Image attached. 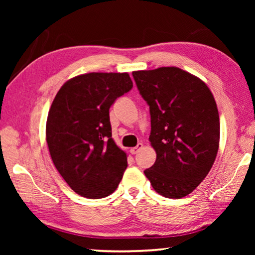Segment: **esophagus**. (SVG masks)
<instances>
[{"mask_svg": "<svg viewBox=\"0 0 255 255\" xmlns=\"http://www.w3.org/2000/svg\"><path fill=\"white\" fill-rule=\"evenodd\" d=\"M141 148H143V144L139 143L137 146H135V147L130 148V150H129V152H130L132 155H135V154H137L138 152H139V150H140Z\"/></svg>", "mask_w": 255, "mask_h": 255, "instance_id": "esophagus-1", "label": "esophagus"}]
</instances>
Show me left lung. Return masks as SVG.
Masks as SVG:
<instances>
[{
  "label": "left lung",
  "instance_id": "8db88e82",
  "mask_svg": "<svg viewBox=\"0 0 255 255\" xmlns=\"http://www.w3.org/2000/svg\"><path fill=\"white\" fill-rule=\"evenodd\" d=\"M149 106L150 145L156 161L144 173L161 196L180 199L201 183L219 146V116L213 93L178 67L132 72Z\"/></svg>",
  "mask_w": 255,
  "mask_h": 255
}]
</instances>
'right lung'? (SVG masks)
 Returning a JSON list of instances; mask_svg holds the SVG:
<instances>
[{
    "instance_id": "add662e5",
    "label": "right lung",
    "mask_w": 255,
    "mask_h": 255,
    "mask_svg": "<svg viewBox=\"0 0 255 255\" xmlns=\"http://www.w3.org/2000/svg\"><path fill=\"white\" fill-rule=\"evenodd\" d=\"M131 88L128 73H88L56 94L46 140L55 167L77 195L100 199L122 181L127 155L112 139L109 109Z\"/></svg>"
}]
</instances>
